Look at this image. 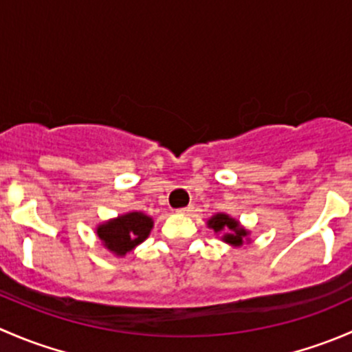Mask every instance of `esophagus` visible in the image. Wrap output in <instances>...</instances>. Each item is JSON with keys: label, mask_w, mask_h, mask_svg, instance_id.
I'll use <instances>...</instances> for the list:
<instances>
[{"label": "esophagus", "mask_w": 352, "mask_h": 352, "mask_svg": "<svg viewBox=\"0 0 352 352\" xmlns=\"http://www.w3.org/2000/svg\"><path fill=\"white\" fill-rule=\"evenodd\" d=\"M192 211H194V206H187V208L177 209V212H180V214H190Z\"/></svg>", "instance_id": "34e87169"}]
</instances>
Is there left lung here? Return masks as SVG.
I'll return each mask as SVG.
<instances>
[{
  "label": "left lung",
  "mask_w": 352,
  "mask_h": 352,
  "mask_svg": "<svg viewBox=\"0 0 352 352\" xmlns=\"http://www.w3.org/2000/svg\"><path fill=\"white\" fill-rule=\"evenodd\" d=\"M208 226L214 230V233H223V242L233 245V247L243 245V240H247L248 236L247 230L235 218L225 214V212H218V214L212 216L208 221Z\"/></svg>",
  "instance_id": "left-lung-1"
}]
</instances>
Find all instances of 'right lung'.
Returning <instances> with one entry per match:
<instances>
[{"mask_svg":"<svg viewBox=\"0 0 352 352\" xmlns=\"http://www.w3.org/2000/svg\"><path fill=\"white\" fill-rule=\"evenodd\" d=\"M151 228L153 219L150 216L141 211H131L98 225L97 235L107 250L122 257L136 245L144 242Z\"/></svg>","mask_w":352,"mask_h":352,"instance_id":"1","label":"right lung"}]
</instances>
